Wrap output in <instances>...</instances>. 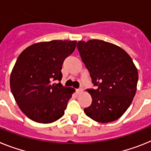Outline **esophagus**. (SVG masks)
Returning a JSON list of instances; mask_svg holds the SVG:
<instances>
[{
	"mask_svg": "<svg viewBox=\"0 0 151 151\" xmlns=\"http://www.w3.org/2000/svg\"><path fill=\"white\" fill-rule=\"evenodd\" d=\"M81 92H83V88H82V87H81V88L77 89V93H78V94L81 93Z\"/></svg>",
	"mask_w": 151,
	"mask_h": 151,
	"instance_id": "esophagus-1",
	"label": "esophagus"
}]
</instances>
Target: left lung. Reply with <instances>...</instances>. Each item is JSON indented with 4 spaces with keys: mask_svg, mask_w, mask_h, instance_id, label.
<instances>
[{
    "mask_svg": "<svg viewBox=\"0 0 151 151\" xmlns=\"http://www.w3.org/2000/svg\"><path fill=\"white\" fill-rule=\"evenodd\" d=\"M77 47L97 86L87 90L92 103L84 112L98 122L117 120L130 106L137 90L138 73L132 58L119 46L103 40L79 41Z\"/></svg>",
    "mask_w": 151,
    "mask_h": 151,
    "instance_id": "1",
    "label": "left lung"
}]
</instances>
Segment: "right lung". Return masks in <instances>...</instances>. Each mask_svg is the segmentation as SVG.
<instances>
[{"mask_svg": "<svg viewBox=\"0 0 151 151\" xmlns=\"http://www.w3.org/2000/svg\"><path fill=\"white\" fill-rule=\"evenodd\" d=\"M77 41L52 40L27 47L10 74V86L21 111L38 123H52L65 114L74 88L62 86V64L73 53Z\"/></svg>", "mask_w": 151, "mask_h": 151, "instance_id": "obj_1", "label": "right lung"}]
</instances>
